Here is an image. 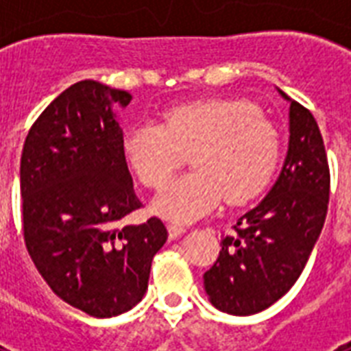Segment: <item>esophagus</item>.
Masks as SVG:
<instances>
[{"instance_id": "obj_1", "label": "esophagus", "mask_w": 351, "mask_h": 351, "mask_svg": "<svg viewBox=\"0 0 351 351\" xmlns=\"http://www.w3.org/2000/svg\"><path fill=\"white\" fill-rule=\"evenodd\" d=\"M167 231H169V239H178L180 234L186 233V228L182 224H169L167 226Z\"/></svg>"}]
</instances>
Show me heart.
<instances>
[{
    "instance_id": "b5f03b06",
    "label": "heart",
    "mask_w": 351,
    "mask_h": 351,
    "mask_svg": "<svg viewBox=\"0 0 351 351\" xmlns=\"http://www.w3.org/2000/svg\"><path fill=\"white\" fill-rule=\"evenodd\" d=\"M125 156L145 187L160 189L191 154L195 169L154 200V211L175 222L211 213L222 198L244 204L261 195L280 162V132L258 106L211 98L165 112L162 123H140L125 134Z\"/></svg>"
}]
</instances>
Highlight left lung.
Masks as SVG:
<instances>
[{
    "mask_svg": "<svg viewBox=\"0 0 351 351\" xmlns=\"http://www.w3.org/2000/svg\"><path fill=\"white\" fill-rule=\"evenodd\" d=\"M289 101V145L282 171L256 208L222 239L219 258L204 273L209 300L231 315H253L297 282L321 234L330 200V167L315 118Z\"/></svg>",
    "mask_w": 351,
    "mask_h": 351,
    "instance_id": "left-lung-1",
    "label": "left lung"
}]
</instances>
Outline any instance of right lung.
I'll use <instances>...</instances> for the list:
<instances>
[{"label": "right lung", "mask_w": 351, "mask_h": 351, "mask_svg": "<svg viewBox=\"0 0 351 351\" xmlns=\"http://www.w3.org/2000/svg\"><path fill=\"white\" fill-rule=\"evenodd\" d=\"M131 98L95 80L71 85L32 123L21 153L30 258L60 299L98 319L142 300L153 256L167 240L156 217L121 222L142 208L112 112Z\"/></svg>", "instance_id": "right-lung-1"}]
</instances>
